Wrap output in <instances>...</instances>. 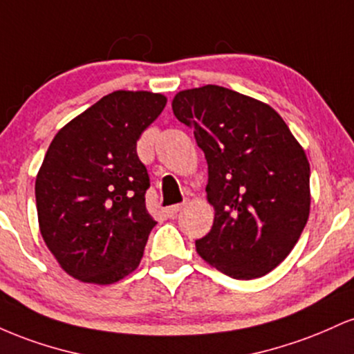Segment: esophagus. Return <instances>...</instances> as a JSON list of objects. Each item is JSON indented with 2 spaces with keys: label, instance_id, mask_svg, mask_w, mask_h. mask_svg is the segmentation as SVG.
Wrapping results in <instances>:
<instances>
[{
  "label": "esophagus",
  "instance_id": "1",
  "mask_svg": "<svg viewBox=\"0 0 354 354\" xmlns=\"http://www.w3.org/2000/svg\"><path fill=\"white\" fill-rule=\"evenodd\" d=\"M181 208H183V205H173V206H168V208L165 209V213L168 214L169 218H174V216H176L178 213H180Z\"/></svg>",
  "mask_w": 354,
  "mask_h": 354
}]
</instances>
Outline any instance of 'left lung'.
Wrapping results in <instances>:
<instances>
[{"instance_id":"obj_1","label":"left lung","mask_w":354,"mask_h":354,"mask_svg":"<svg viewBox=\"0 0 354 354\" xmlns=\"http://www.w3.org/2000/svg\"><path fill=\"white\" fill-rule=\"evenodd\" d=\"M173 113L208 163L209 233L196 251L221 273L253 279L291 253L310 216V163L273 108L233 89H185Z\"/></svg>"}]
</instances>
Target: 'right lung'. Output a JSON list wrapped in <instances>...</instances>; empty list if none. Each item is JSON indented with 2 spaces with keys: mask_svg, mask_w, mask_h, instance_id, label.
<instances>
[{
  "mask_svg": "<svg viewBox=\"0 0 354 354\" xmlns=\"http://www.w3.org/2000/svg\"><path fill=\"white\" fill-rule=\"evenodd\" d=\"M165 104L158 93H109L51 141L35 185L39 231L73 278L111 284L140 265L156 221L136 141Z\"/></svg>",
  "mask_w": 354,
  "mask_h": 354,
  "instance_id": "1",
  "label": "right lung"
}]
</instances>
